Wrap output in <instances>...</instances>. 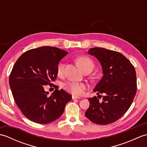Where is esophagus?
Segmentation results:
<instances>
[{
  "label": "esophagus",
  "mask_w": 147,
  "mask_h": 147,
  "mask_svg": "<svg viewBox=\"0 0 147 147\" xmlns=\"http://www.w3.org/2000/svg\"><path fill=\"white\" fill-rule=\"evenodd\" d=\"M72 98H73V99H80V97H79V96H75V95H73V96H72Z\"/></svg>",
  "instance_id": "1"
}]
</instances>
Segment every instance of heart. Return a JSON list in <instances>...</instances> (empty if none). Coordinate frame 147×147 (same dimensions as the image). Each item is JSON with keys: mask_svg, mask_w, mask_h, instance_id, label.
<instances>
[{"mask_svg": "<svg viewBox=\"0 0 147 147\" xmlns=\"http://www.w3.org/2000/svg\"><path fill=\"white\" fill-rule=\"evenodd\" d=\"M77 62L82 67L83 71L90 69L92 71L94 67V63L90 58L86 56H82L77 59ZM65 67L64 63H60L58 65L57 72L59 74H62L64 73ZM64 88L68 92L73 93V95H80L83 92L86 88V85L84 83L78 82H70L65 83Z\"/></svg>", "mask_w": 147, "mask_h": 147, "instance_id": "1", "label": "heart"}]
</instances>
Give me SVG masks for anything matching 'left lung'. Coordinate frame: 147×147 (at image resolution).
<instances>
[{"instance_id": "8db88e82", "label": "left lung", "mask_w": 147, "mask_h": 147, "mask_svg": "<svg viewBox=\"0 0 147 147\" xmlns=\"http://www.w3.org/2000/svg\"><path fill=\"white\" fill-rule=\"evenodd\" d=\"M88 54L94 55L102 65L103 76L93 92L104 96L102 102L95 96L88 98L90 107L85 116L95 124L106 125L120 119L131 105L136 93V71L128 59L118 52L94 47Z\"/></svg>"}]
</instances>
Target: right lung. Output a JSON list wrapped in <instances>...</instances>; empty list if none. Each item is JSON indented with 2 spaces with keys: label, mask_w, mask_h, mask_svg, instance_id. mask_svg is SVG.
<instances>
[{
  "label": "right lung",
  "mask_w": 147,
  "mask_h": 147,
  "mask_svg": "<svg viewBox=\"0 0 147 147\" xmlns=\"http://www.w3.org/2000/svg\"><path fill=\"white\" fill-rule=\"evenodd\" d=\"M67 52L54 47L44 46L23 53L16 62L9 76L12 95L18 107L29 120L47 124L57 119L72 96L64 90L49 96L45 85H54L59 62Z\"/></svg>",
  "instance_id": "add662e5"
}]
</instances>
